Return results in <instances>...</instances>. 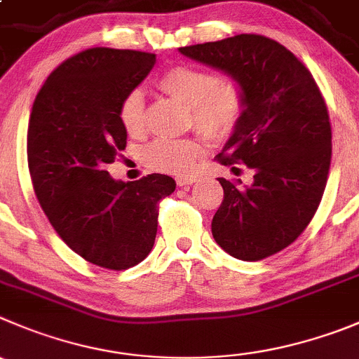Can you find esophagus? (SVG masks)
<instances>
[{
    "instance_id": "obj_1",
    "label": "esophagus",
    "mask_w": 359,
    "mask_h": 359,
    "mask_svg": "<svg viewBox=\"0 0 359 359\" xmlns=\"http://www.w3.org/2000/svg\"><path fill=\"white\" fill-rule=\"evenodd\" d=\"M196 182L197 180L194 176H177L176 177L177 187H190V185H194Z\"/></svg>"
}]
</instances>
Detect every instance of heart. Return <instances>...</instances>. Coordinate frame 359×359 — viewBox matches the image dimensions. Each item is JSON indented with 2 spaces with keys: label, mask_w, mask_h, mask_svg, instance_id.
I'll return each mask as SVG.
<instances>
[{
  "label": "heart",
  "mask_w": 359,
  "mask_h": 359,
  "mask_svg": "<svg viewBox=\"0 0 359 359\" xmlns=\"http://www.w3.org/2000/svg\"><path fill=\"white\" fill-rule=\"evenodd\" d=\"M158 88L177 104L192 111L196 130L208 139H222L233 132L245 109V93L234 77L180 65L160 77ZM123 130L132 137L144 132V97L139 90L126 93L118 109ZM203 155L199 142L192 139H158L146 146L142 160L149 169L167 174H189Z\"/></svg>",
  "instance_id": "heart-1"
}]
</instances>
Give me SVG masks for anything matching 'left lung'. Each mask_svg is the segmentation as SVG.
<instances>
[{
	"label": "left lung",
	"mask_w": 359,
	"mask_h": 359,
	"mask_svg": "<svg viewBox=\"0 0 359 359\" xmlns=\"http://www.w3.org/2000/svg\"><path fill=\"white\" fill-rule=\"evenodd\" d=\"M183 56L241 84L245 109L217 160L245 163L254 183L218 177L224 201L211 222L215 241L233 257L261 261L306 229L326 189L331 125L324 98L305 65L261 35L180 47Z\"/></svg>",
	"instance_id": "left-lung-1"
}]
</instances>
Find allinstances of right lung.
I'll use <instances>...</instances> for the list:
<instances>
[{
    "instance_id": "1",
    "label": "right lung",
    "mask_w": 359,
    "mask_h": 359,
    "mask_svg": "<svg viewBox=\"0 0 359 359\" xmlns=\"http://www.w3.org/2000/svg\"><path fill=\"white\" fill-rule=\"evenodd\" d=\"M155 61L141 50H83L47 77L29 116L28 165L43 213L75 254L116 271L148 257L160 199L176 189L165 174L121 182L105 170L126 146L119 104Z\"/></svg>"
}]
</instances>
